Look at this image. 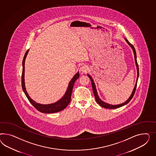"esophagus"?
I'll return each mask as SVG.
<instances>
[{
  "instance_id": "1",
  "label": "esophagus",
  "mask_w": 156,
  "mask_h": 156,
  "mask_svg": "<svg viewBox=\"0 0 156 156\" xmlns=\"http://www.w3.org/2000/svg\"><path fill=\"white\" fill-rule=\"evenodd\" d=\"M89 70V67L86 65H83L80 68V72L81 74H86Z\"/></svg>"
}]
</instances>
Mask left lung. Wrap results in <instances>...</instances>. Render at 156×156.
<instances>
[{
  "mask_svg": "<svg viewBox=\"0 0 156 156\" xmlns=\"http://www.w3.org/2000/svg\"><path fill=\"white\" fill-rule=\"evenodd\" d=\"M126 39V42L128 43V44L131 46L132 49V50L133 51V53H134V55H135V62H136V67H137V80H136V84H135V87L133 89V90L132 93V94L131 95L130 97L128 98V99L126 101H125L124 103H123L122 104H120V105H110V104H108L107 103H105V101H102L101 99L99 98V97L98 95V93H97V89H96V87H95V84L94 82V80H93V78L91 76H90L89 74H87V76L90 78V80L91 81V84H92V87H93V91L94 94V96L95 98V100L97 101V103L101 105L102 107H104L105 108H108V109H115V108H119L120 107H122L123 105H126L127 103H128L131 99H132V98L133 97L134 94H135V91H136V87H137V80H138V78H139V65H138V63L137 62V58H136V51H135V48L134 46H133L132 44H131L130 42H129L128 41V40Z\"/></svg>",
  "mask_w": 156,
  "mask_h": 156,
  "instance_id": "1",
  "label": "left lung"
}]
</instances>
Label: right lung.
I'll return each instance as SVG.
<instances>
[{
    "label": "right lung",
    "instance_id": "add662e5",
    "mask_svg": "<svg viewBox=\"0 0 156 156\" xmlns=\"http://www.w3.org/2000/svg\"><path fill=\"white\" fill-rule=\"evenodd\" d=\"M28 51H29V50L27 51L25 55H24V57L23 58V70H22V75H21L22 89H23V90L25 94L26 97H27L30 103L33 105L34 107L36 108L37 110L42 113L51 114V113L57 112H59L62 110H64L70 102L71 96H72V93L74 84L76 80L80 77L79 73L78 72L76 75L74 76V77L72 78V80H70V82L69 83L67 90L65 94V95L58 101L55 102V103L49 104V105H41L40 103H37L30 98V97L29 96V95L25 89V83H24V68H25V58H26V57L27 55Z\"/></svg>",
    "mask_w": 156,
    "mask_h": 156
}]
</instances>
